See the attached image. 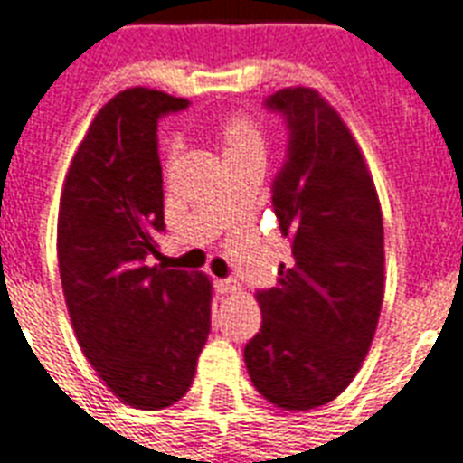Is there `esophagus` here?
I'll return each instance as SVG.
<instances>
[{
    "mask_svg": "<svg viewBox=\"0 0 463 463\" xmlns=\"http://www.w3.org/2000/svg\"><path fill=\"white\" fill-rule=\"evenodd\" d=\"M213 288H216V292H219V295H231V292L240 290V283H235V280H216V283H213Z\"/></svg>",
    "mask_w": 463,
    "mask_h": 463,
    "instance_id": "esophagus-1",
    "label": "esophagus"
}]
</instances>
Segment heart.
<instances>
[{
  "instance_id": "1",
  "label": "heart",
  "mask_w": 463,
  "mask_h": 463,
  "mask_svg": "<svg viewBox=\"0 0 463 463\" xmlns=\"http://www.w3.org/2000/svg\"><path fill=\"white\" fill-rule=\"evenodd\" d=\"M212 142L219 149L223 166L240 161H264L266 130L247 114H231L212 128Z\"/></svg>"
}]
</instances>
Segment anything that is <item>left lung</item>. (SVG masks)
Segmentation results:
<instances>
[{
    "label": "left lung",
    "instance_id": "obj_1",
    "mask_svg": "<svg viewBox=\"0 0 463 463\" xmlns=\"http://www.w3.org/2000/svg\"><path fill=\"white\" fill-rule=\"evenodd\" d=\"M266 109L290 133L270 193L292 264H280L276 288L257 292L264 321L244 364L266 400L307 411L347 388L373 342L385 290L383 213L362 149L317 90H278Z\"/></svg>",
    "mask_w": 463,
    "mask_h": 463
}]
</instances>
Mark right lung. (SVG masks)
<instances>
[{"label": "right lung", "mask_w": 463, "mask_h": 463, "mask_svg": "<svg viewBox=\"0 0 463 463\" xmlns=\"http://www.w3.org/2000/svg\"><path fill=\"white\" fill-rule=\"evenodd\" d=\"M187 104L149 88L107 101L71 161L59 206V273L82 354L116 397L146 411L190 390L212 330L204 273L145 264L159 257L166 228L156 126Z\"/></svg>", "instance_id": "1"}]
</instances>
